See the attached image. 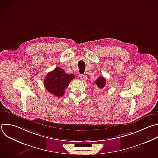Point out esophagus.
Here are the masks:
<instances>
[{"label": "esophagus", "mask_w": 158, "mask_h": 158, "mask_svg": "<svg viewBox=\"0 0 158 158\" xmlns=\"http://www.w3.org/2000/svg\"><path fill=\"white\" fill-rule=\"evenodd\" d=\"M79 78H80L81 81H86V75H84V74H80V75H79Z\"/></svg>", "instance_id": "obj_1"}]
</instances>
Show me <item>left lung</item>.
<instances>
[{"instance_id": "obj_1", "label": "left lung", "mask_w": 158, "mask_h": 158, "mask_svg": "<svg viewBox=\"0 0 158 158\" xmlns=\"http://www.w3.org/2000/svg\"><path fill=\"white\" fill-rule=\"evenodd\" d=\"M106 79L103 77H99L96 81H94L95 84L97 85V86L100 88L102 89L106 85Z\"/></svg>"}]
</instances>
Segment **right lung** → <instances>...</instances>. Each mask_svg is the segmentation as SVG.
Instances as JSON below:
<instances>
[{
  "label": "right lung",
  "instance_id": "add662e5",
  "mask_svg": "<svg viewBox=\"0 0 158 158\" xmlns=\"http://www.w3.org/2000/svg\"><path fill=\"white\" fill-rule=\"evenodd\" d=\"M75 78L73 74H68L60 67L48 73L44 80L46 89L52 94L57 97L64 95L65 89L68 87L70 81Z\"/></svg>",
  "mask_w": 158,
  "mask_h": 158
}]
</instances>
